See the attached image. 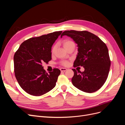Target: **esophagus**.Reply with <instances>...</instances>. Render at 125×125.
<instances>
[{
    "label": "esophagus",
    "mask_w": 125,
    "mask_h": 125,
    "mask_svg": "<svg viewBox=\"0 0 125 125\" xmlns=\"http://www.w3.org/2000/svg\"><path fill=\"white\" fill-rule=\"evenodd\" d=\"M60 71H61L62 72H63V71H66L67 70V68H61L60 69Z\"/></svg>",
    "instance_id": "obj_1"
}]
</instances>
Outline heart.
Listing matches in <instances>:
<instances>
[{
    "instance_id": "obj_1",
    "label": "heart",
    "mask_w": 125,
    "mask_h": 125,
    "mask_svg": "<svg viewBox=\"0 0 125 125\" xmlns=\"http://www.w3.org/2000/svg\"><path fill=\"white\" fill-rule=\"evenodd\" d=\"M62 43H63V45L64 47H65L66 49L71 44H73L74 43L73 42V41H71L70 40H64L63 41ZM55 49H56L55 46H54L53 47H52V50H51V52H52V54H53L54 53L55 51ZM61 64H62V65H64V66H67V65H68V62H66V61H63V62H61Z\"/></svg>"
}]
</instances>
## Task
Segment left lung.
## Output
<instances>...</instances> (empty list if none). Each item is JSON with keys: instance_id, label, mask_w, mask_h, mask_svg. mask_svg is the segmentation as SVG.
<instances>
[{"instance_id": "8db88e82", "label": "left lung", "mask_w": 125, "mask_h": 125, "mask_svg": "<svg viewBox=\"0 0 125 125\" xmlns=\"http://www.w3.org/2000/svg\"><path fill=\"white\" fill-rule=\"evenodd\" d=\"M70 37L77 44L78 54L73 67L82 66L83 72L73 69V85L82 91L93 93L103 85L111 66L108 48L99 37L88 31H64L61 35Z\"/></svg>"}]
</instances>
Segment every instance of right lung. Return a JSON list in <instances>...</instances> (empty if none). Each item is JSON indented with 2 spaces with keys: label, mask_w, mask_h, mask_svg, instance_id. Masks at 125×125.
<instances>
[{
  "label": "right lung",
  "mask_w": 125,
  "mask_h": 125,
  "mask_svg": "<svg viewBox=\"0 0 125 125\" xmlns=\"http://www.w3.org/2000/svg\"><path fill=\"white\" fill-rule=\"evenodd\" d=\"M62 33L57 31L30 38L14 54L15 76L21 88L30 95L41 96L55 86L60 70L55 68L48 74L42 63L52 59V47Z\"/></svg>",
  "instance_id": "right-lung-1"
}]
</instances>
